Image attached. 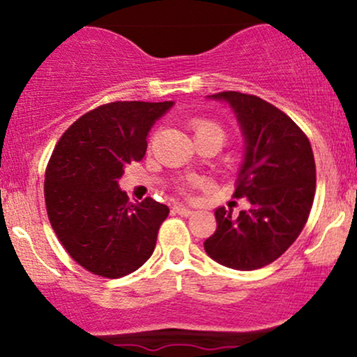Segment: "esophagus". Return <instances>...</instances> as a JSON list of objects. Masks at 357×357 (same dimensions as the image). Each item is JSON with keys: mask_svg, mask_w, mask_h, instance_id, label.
<instances>
[{"mask_svg": "<svg viewBox=\"0 0 357 357\" xmlns=\"http://www.w3.org/2000/svg\"><path fill=\"white\" fill-rule=\"evenodd\" d=\"M174 211L178 213V215H181V216H191L192 211L191 208H188V206H184V204H174Z\"/></svg>", "mask_w": 357, "mask_h": 357, "instance_id": "1", "label": "esophagus"}]
</instances>
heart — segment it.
<instances>
[{
    "instance_id": "obj_1",
    "label": "heart",
    "mask_w": 357,
    "mask_h": 357,
    "mask_svg": "<svg viewBox=\"0 0 357 357\" xmlns=\"http://www.w3.org/2000/svg\"><path fill=\"white\" fill-rule=\"evenodd\" d=\"M192 130H195L196 137L203 136V134H208V132H215L223 139V129L211 121H195L192 122ZM196 183H198L196 179H188L186 186H191V184H196Z\"/></svg>"
}]
</instances>
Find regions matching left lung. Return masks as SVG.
<instances>
[{
  "label": "left lung",
  "instance_id": "1",
  "mask_svg": "<svg viewBox=\"0 0 357 357\" xmlns=\"http://www.w3.org/2000/svg\"><path fill=\"white\" fill-rule=\"evenodd\" d=\"M208 99L225 102L235 114L245 141L236 198L250 210L236 218L216 208V231L204 240L213 260L235 270L272 264L301 235L315 192V162L309 139L275 105L241 92Z\"/></svg>",
  "mask_w": 357,
  "mask_h": 357
}]
</instances>
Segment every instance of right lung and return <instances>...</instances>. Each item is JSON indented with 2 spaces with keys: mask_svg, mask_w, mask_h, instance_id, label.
Wrapping results in <instances>:
<instances>
[{
  "mask_svg": "<svg viewBox=\"0 0 357 357\" xmlns=\"http://www.w3.org/2000/svg\"><path fill=\"white\" fill-rule=\"evenodd\" d=\"M174 102H112L82 116L55 146L45 174V203L56 236L96 275L132 273L153 255L166 204L130 203L119 179L141 161L147 136Z\"/></svg>",
  "mask_w": 357,
  "mask_h": 357,
  "instance_id": "obj_1",
  "label": "right lung"
}]
</instances>
